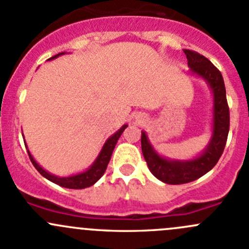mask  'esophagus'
I'll return each mask as SVG.
<instances>
[{"instance_id":"esophagus-1","label":"esophagus","mask_w":249,"mask_h":249,"mask_svg":"<svg viewBox=\"0 0 249 249\" xmlns=\"http://www.w3.org/2000/svg\"><path fill=\"white\" fill-rule=\"evenodd\" d=\"M141 120H142V118H140V117H139V118H136V122H139V123H140Z\"/></svg>"}]
</instances>
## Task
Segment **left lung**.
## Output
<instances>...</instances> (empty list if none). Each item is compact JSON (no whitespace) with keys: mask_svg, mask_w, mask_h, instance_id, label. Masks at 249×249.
I'll return each instance as SVG.
<instances>
[{"mask_svg":"<svg viewBox=\"0 0 249 249\" xmlns=\"http://www.w3.org/2000/svg\"><path fill=\"white\" fill-rule=\"evenodd\" d=\"M184 54L188 59L190 74L201 78L212 94L211 137L205 149L196 157L185 160L170 159L162 157L155 150L148 139L147 132L142 130L141 145L148 169L153 176L166 184H184L193 182L211 171L223 154L229 134V107L222 73L207 57L200 55L199 53L184 49Z\"/></svg>","mask_w":249,"mask_h":249,"instance_id":"left-lung-1","label":"left lung"}]
</instances>
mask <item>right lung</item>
Returning <instances> with one entry per match:
<instances>
[{
    "instance_id": "add662e5",
    "label": "right lung",
    "mask_w": 249,
    "mask_h": 249,
    "mask_svg": "<svg viewBox=\"0 0 249 249\" xmlns=\"http://www.w3.org/2000/svg\"><path fill=\"white\" fill-rule=\"evenodd\" d=\"M64 54H66V52L59 53V54L50 57L49 60H54L56 59V57H59L60 55H64ZM126 127H127V124H124L117 132H114L112 136H109L108 139H107L106 142H105V144L102 145L101 150H100L96 159L94 160V162H92V164L90 165L85 171L76 173V175L64 176V177L55 176L53 175V173L46 171V170H44L43 167H42L41 165L34 159L32 154L30 153L29 148H27L26 141H24V142H25V147H26L27 149V153H29L30 160H31V162L34 164V166L36 167L37 171L41 173L44 178H47V179L50 180V182L55 183V184L60 185V187L69 188V189H84V188L90 187V185H94L95 183H96L102 176H104V173L107 169V165H108L110 160V157H112L113 150H114L115 144H117L118 140H119V137L122 136L123 131H124Z\"/></svg>"
}]
</instances>
